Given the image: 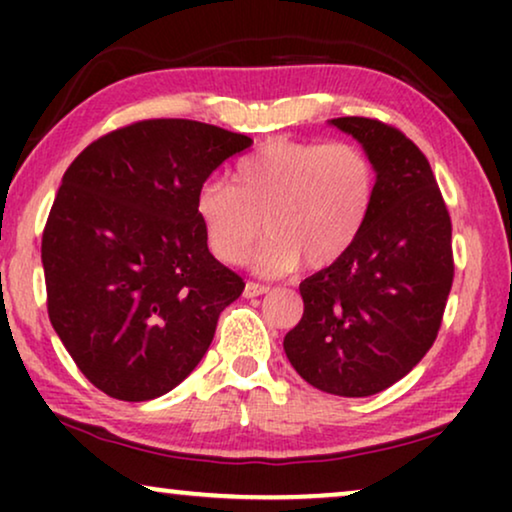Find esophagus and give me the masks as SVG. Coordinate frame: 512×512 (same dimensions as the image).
<instances>
[{"label":"esophagus","mask_w":512,"mask_h":512,"mask_svg":"<svg viewBox=\"0 0 512 512\" xmlns=\"http://www.w3.org/2000/svg\"><path fill=\"white\" fill-rule=\"evenodd\" d=\"M268 291H270V286H265V284H256V282L244 284V298L263 296V293H268Z\"/></svg>","instance_id":"esophagus-1"}]
</instances>
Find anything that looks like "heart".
Here are the masks:
<instances>
[{
    "label": "heart",
    "instance_id": "obj_1",
    "mask_svg": "<svg viewBox=\"0 0 512 512\" xmlns=\"http://www.w3.org/2000/svg\"><path fill=\"white\" fill-rule=\"evenodd\" d=\"M235 186L207 179L195 195L207 247L237 265L263 226L256 270L284 275L300 261L326 268L361 235L375 198V165L352 142L272 139L237 160Z\"/></svg>",
    "mask_w": 512,
    "mask_h": 512
}]
</instances>
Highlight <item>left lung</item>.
Here are the masks:
<instances>
[{"instance_id": "obj_1", "label": "left lung", "mask_w": 512, "mask_h": 512, "mask_svg": "<svg viewBox=\"0 0 512 512\" xmlns=\"http://www.w3.org/2000/svg\"><path fill=\"white\" fill-rule=\"evenodd\" d=\"M375 165V198L352 249L300 282L305 310L284 338L296 373L326 394H380L424 359L452 289V223L429 160L373 118L328 121Z\"/></svg>"}]
</instances>
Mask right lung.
Returning a JSON list of instances; mask_svg holds the SVG:
<instances>
[{
    "mask_svg": "<svg viewBox=\"0 0 512 512\" xmlns=\"http://www.w3.org/2000/svg\"><path fill=\"white\" fill-rule=\"evenodd\" d=\"M254 144L186 118L114 130L67 167L48 214V317L76 366L118 401L184 382L244 282L209 254L195 195Z\"/></svg>",
    "mask_w": 512,
    "mask_h": 512,
    "instance_id": "obj_1",
    "label": "right lung"
}]
</instances>
